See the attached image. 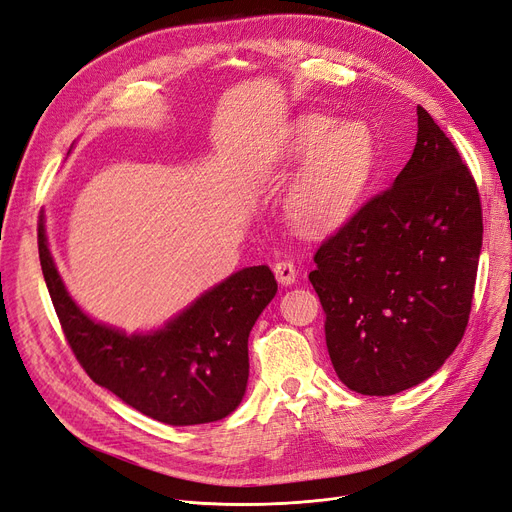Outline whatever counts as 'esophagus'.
<instances>
[{
    "instance_id": "34e87169",
    "label": "esophagus",
    "mask_w": 512,
    "mask_h": 512,
    "mask_svg": "<svg viewBox=\"0 0 512 512\" xmlns=\"http://www.w3.org/2000/svg\"><path fill=\"white\" fill-rule=\"evenodd\" d=\"M275 277L281 285H292L296 281V267L290 260H281L275 264Z\"/></svg>"
}]
</instances>
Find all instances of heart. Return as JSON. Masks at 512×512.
<instances>
[{
  "label": "heart",
  "instance_id": "1",
  "mask_svg": "<svg viewBox=\"0 0 512 512\" xmlns=\"http://www.w3.org/2000/svg\"><path fill=\"white\" fill-rule=\"evenodd\" d=\"M285 166H304L285 193V212L306 233L342 229L370 189L376 168V140L363 121L338 124L336 117H296L279 147Z\"/></svg>",
  "mask_w": 512,
  "mask_h": 512
}]
</instances>
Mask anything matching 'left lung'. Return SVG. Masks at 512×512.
<instances>
[{
	"label": "left lung",
	"instance_id": "obj_1",
	"mask_svg": "<svg viewBox=\"0 0 512 512\" xmlns=\"http://www.w3.org/2000/svg\"><path fill=\"white\" fill-rule=\"evenodd\" d=\"M416 113L412 159L321 243L309 275L336 376L372 397L424 382L456 351L483 243L473 176L433 117Z\"/></svg>",
	"mask_w": 512,
	"mask_h": 512
}]
</instances>
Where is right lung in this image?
<instances>
[{"instance_id":"add662e5","label":"right lung","mask_w":512,"mask_h":512,"mask_svg":"<svg viewBox=\"0 0 512 512\" xmlns=\"http://www.w3.org/2000/svg\"><path fill=\"white\" fill-rule=\"evenodd\" d=\"M39 260L56 315L88 376L140 414L193 426L233 414L248 388V338L277 294L269 267H245L199 294L161 327L128 334L92 319L69 294L54 262L46 218Z\"/></svg>"}]
</instances>
